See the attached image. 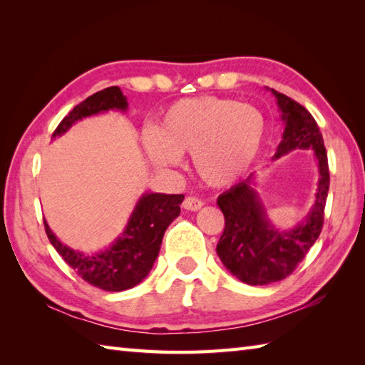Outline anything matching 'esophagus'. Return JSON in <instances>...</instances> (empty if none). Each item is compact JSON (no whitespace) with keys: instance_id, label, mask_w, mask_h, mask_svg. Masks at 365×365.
<instances>
[{"instance_id":"esophagus-1","label":"esophagus","mask_w":365,"mask_h":365,"mask_svg":"<svg viewBox=\"0 0 365 365\" xmlns=\"http://www.w3.org/2000/svg\"><path fill=\"white\" fill-rule=\"evenodd\" d=\"M202 205H204L202 200L195 197V196H188L182 204L185 210H190V212H197V210H200V208H202Z\"/></svg>"}]
</instances>
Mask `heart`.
I'll return each mask as SVG.
<instances>
[{
    "label": "heart",
    "instance_id": "b5f03b06",
    "mask_svg": "<svg viewBox=\"0 0 365 365\" xmlns=\"http://www.w3.org/2000/svg\"><path fill=\"white\" fill-rule=\"evenodd\" d=\"M268 122L257 106L234 98L190 97L165 111L158 131L144 138L147 157L160 169L191 153L197 175L212 187L238 180L259 157Z\"/></svg>",
    "mask_w": 365,
    "mask_h": 365
}]
</instances>
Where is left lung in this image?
Instances as JSON below:
<instances>
[{"instance_id": "1", "label": "left lung", "mask_w": 365, "mask_h": 365, "mask_svg": "<svg viewBox=\"0 0 365 365\" xmlns=\"http://www.w3.org/2000/svg\"><path fill=\"white\" fill-rule=\"evenodd\" d=\"M271 92L285 122L273 160L294 149H312L320 175L311 212L289 230H279L268 220L265 205L254 188V174L220 195L216 202L226 226L216 252L224 267L247 285H268L293 273L320 235L329 190L328 155L312 114L281 92Z\"/></svg>"}]
</instances>
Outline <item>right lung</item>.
<instances>
[{
	"label": "right lung",
	"instance_id": "obj_1",
	"mask_svg": "<svg viewBox=\"0 0 365 365\" xmlns=\"http://www.w3.org/2000/svg\"><path fill=\"white\" fill-rule=\"evenodd\" d=\"M127 97L118 86L106 88L76 105L54 130L53 139L67 133L75 122L110 110L127 111ZM183 195L145 192L139 197L125 229L105 251L84 254L63 245L46 221L45 232L54 250L88 284L106 292H122L138 285L150 273L168 226L180 215Z\"/></svg>",
	"mask_w": 365,
	"mask_h": 365
}]
</instances>
